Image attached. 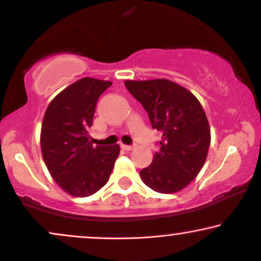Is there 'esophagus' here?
Returning <instances> with one entry per match:
<instances>
[{"mask_svg":"<svg viewBox=\"0 0 261 261\" xmlns=\"http://www.w3.org/2000/svg\"><path fill=\"white\" fill-rule=\"evenodd\" d=\"M121 148L124 150H133L134 146H128V144H121Z\"/></svg>","mask_w":261,"mask_h":261,"instance_id":"esophagus-1","label":"esophagus"}]
</instances>
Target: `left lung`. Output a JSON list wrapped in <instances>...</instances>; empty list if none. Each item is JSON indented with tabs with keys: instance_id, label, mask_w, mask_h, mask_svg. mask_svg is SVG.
Listing matches in <instances>:
<instances>
[{
	"instance_id": "left-lung-1",
	"label": "left lung",
	"mask_w": 261,
	"mask_h": 261,
	"mask_svg": "<svg viewBox=\"0 0 261 261\" xmlns=\"http://www.w3.org/2000/svg\"><path fill=\"white\" fill-rule=\"evenodd\" d=\"M125 86L146 112L153 128L162 131L161 148L141 180L159 193H175L202 170L210 146L208 118L197 97L166 79L126 80Z\"/></svg>"
}]
</instances>
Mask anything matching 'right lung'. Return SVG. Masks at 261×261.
<instances>
[{"label":"right lung","instance_id":"1","mask_svg":"<svg viewBox=\"0 0 261 261\" xmlns=\"http://www.w3.org/2000/svg\"><path fill=\"white\" fill-rule=\"evenodd\" d=\"M112 81L83 77L51 100L43 115L40 143L53 180L74 197H89L108 182L120 147L93 146L90 136L99 96Z\"/></svg>","mask_w":261,"mask_h":261}]
</instances>
